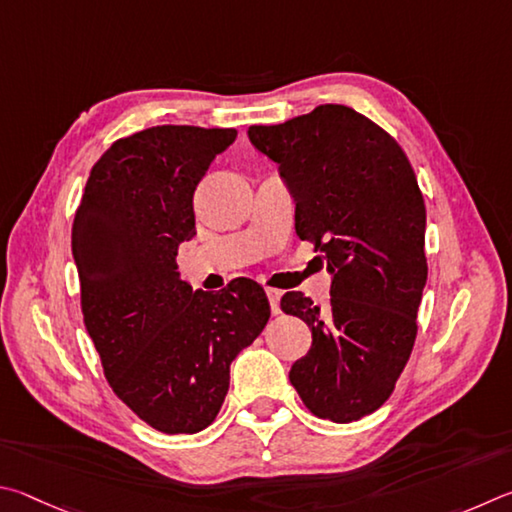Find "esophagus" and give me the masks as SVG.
<instances>
[{
	"label": "esophagus",
	"instance_id": "obj_1",
	"mask_svg": "<svg viewBox=\"0 0 512 512\" xmlns=\"http://www.w3.org/2000/svg\"><path fill=\"white\" fill-rule=\"evenodd\" d=\"M265 294H267V299H270L272 312H274V315H279V312H281V292L274 290V288H265Z\"/></svg>",
	"mask_w": 512,
	"mask_h": 512
}]
</instances>
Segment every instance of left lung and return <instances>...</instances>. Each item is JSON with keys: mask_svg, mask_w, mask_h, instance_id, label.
Instances as JSON below:
<instances>
[{"mask_svg": "<svg viewBox=\"0 0 512 512\" xmlns=\"http://www.w3.org/2000/svg\"><path fill=\"white\" fill-rule=\"evenodd\" d=\"M249 141L279 164L294 229L333 276L326 310L285 292L281 310L312 330L290 382L312 414L353 423L389 400L416 342L427 283L425 200L391 134L346 105H319Z\"/></svg>", "mask_w": 512, "mask_h": 512, "instance_id": "1", "label": "left lung"}]
</instances>
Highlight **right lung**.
<instances>
[{
    "instance_id": "1",
    "label": "right lung",
    "mask_w": 512,
    "mask_h": 512,
    "mask_svg": "<svg viewBox=\"0 0 512 512\" xmlns=\"http://www.w3.org/2000/svg\"><path fill=\"white\" fill-rule=\"evenodd\" d=\"M236 134L155 125L114 141L89 173L71 227L80 308L105 378L164 434L213 423L231 362L270 319L256 281L193 292L177 272V249L195 236V186Z\"/></svg>"
}]
</instances>
